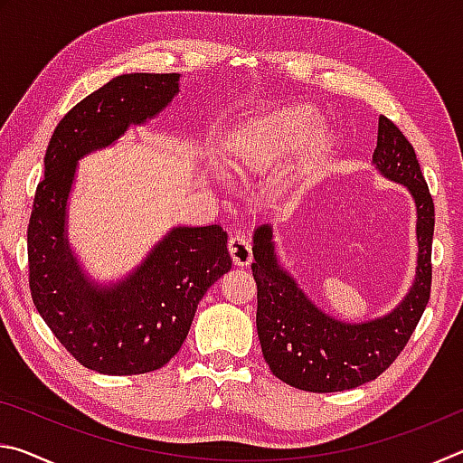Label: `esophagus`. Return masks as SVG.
<instances>
[{
  "mask_svg": "<svg viewBox=\"0 0 463 463\" xmlns=\"http://www.w3.org/2000/svg\"><path fill=\"white\" fill-rule=\"evenodd\" d=\"M229 253L234 265H249L253 261V250H250V242L242 237V234H231L229 239Z\"/></svg>",
  "mask_w": 463,
  "mask_h": 463,
  "instance_id": "obj_1",
  "label": "esophagus"
}]
</instances>
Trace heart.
Here are the masks:
<instances>
[{
  "label": "heart",
  "mask_w": 463,
  "mask_h": 463,
  "mask_svg": "<svg viewBox=\"0 0 463 463\" xmlns=\"http://www.w3.org/2000/svg\"><path fill=\"white\" fill-rule=\"evenodd\" d=\"M328 155V137L310 106H289L255 120L224 146L222 165L237 179L268 175L298 156L302 175H317Z\"/></svg>",
  "instance_id": "obj_1"
}]
</instances>
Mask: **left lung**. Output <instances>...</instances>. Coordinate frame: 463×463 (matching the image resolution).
Listing matches in <instances>:
<instances>
[{
  "label": "left lung",
  "mask_w": 463,
  "mask_h": 463,
  "mask_svg": "<svg viewBox=\"0 0 463 463\" xmlns=\"http://www.w3.org/2000/svg\"><path fill=\"white\" fill-rule=\"evenodd\" d=\"M373 163L383 177L409 187L419 214L417 278L390 315L362 325L325 315L278 265L269 226L255 231L250 269L257 284V335L273 375L294 388L341 392L375 380L401 355L427 308L435 206L417 153L386 116H380Z\"/></svg>",
  "instance_id": "left-lung-1"
}]
</instances>
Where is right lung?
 I'll return each mask as SVG.
<instances>
[{"label":"right lung","mask_w":463,"mask_h":463,"mask_svg":"<svg viewBox=\"0 0 463 463\" xmlns=\"http://www.w3.org/2000/svg\"><path fill=\"white\" fill-rule=\"evenodd\" d=\"M177 81L179 73L114 77L62 116L44 155L28 222L30 294L62 347L99 373L137 375L165 365L182 349L206 289L232 265L218 224L174 229L130 278L109 288L91 286L67 245L65 206L77 161L159 114L179 91Z\"/></svg>","instance_id":"right-lung-1"}]
</instances>
